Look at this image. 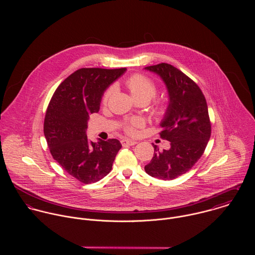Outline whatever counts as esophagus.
Listing matches in <instances>:
<instances>
[{"instance_id":"esophagus-1","label":"esophagus","mask_w":255,"mask_h":255,"mask_svg":"<svg viewBox=\"0 0 255 255\" xmlns=\"http://www.w3.org/2000/svg\"><path fill=\"white\" fill-rule=\"evenodd\" d=\"M122 144L124 146L126 145H135L137 142L136 141H134V140H131V139H128V138H125V139H123L122 141Z\"/></svg>"}]
</instances>
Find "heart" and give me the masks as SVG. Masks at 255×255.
Returning <instances> with one entry per match:
<instances>
[{
    "mask_svg": "<svg viewBox=\"0 0 255 255\" xmlns=\"http://www.w3.org/2000/svg\"><path fill=\"white\" fill-rule=\"evenodd\" d=\"M126 84L135 100L146 99L147 101H149L157 93V86L154 83V81L143 74H133L129 76L126 81ZM113 91H114V87H109L105 91L102 98L103 104H106L108 102ZM166 111H167V106L164 103H158L154 108V114L160 118L166 114ZM142 126H143V121L141 119L133 118L127 123L125 128L127 132L133 134L135 132V128H140Z\"/></svg>",
    "mask_w": 255,
    "mask_h": 255,
    "instance_id": "obj_1",
    "label": "heart"
}]
</instances>
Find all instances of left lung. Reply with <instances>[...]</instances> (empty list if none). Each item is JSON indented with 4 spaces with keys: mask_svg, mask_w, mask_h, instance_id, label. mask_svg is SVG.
Wrapping results in <instances>:
<instances>
[{
    "mask_svg": "<svg viewBox=\"0 0 255 255\" xmlns=\"http://www.w3.org/2000/svg\"><path fill=\"white\" fill-rule=\"evenodd\" d=\"M144 69L158 74L167 87L169 105L160 123V136L171 144L163 151L153 144L154 155L144 170L153 178L171 181L202 156L211 135L208 107L198 85L177 68L162 63Z\"/></svg>",
    "mask_w": 255,
    "mask_h": 255,
    "instance_id": "8db88e82",
    "label": "left lung"
}]
</instances>
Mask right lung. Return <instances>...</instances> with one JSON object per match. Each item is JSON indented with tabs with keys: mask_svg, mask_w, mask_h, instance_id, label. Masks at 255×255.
Segmentation results:
<instances>
[{
	"mask_svg": "<svg viewBox=\"0 0 255 255\" xmlns=\"http://www.w3.org/2000/svg\"><path fill=\"white\" fill-rule=\"evenodd\" d=\"M127 71L80 69L56 89L46 111L44 135L53 158L83 183L100 181L112 170L122 144L118 139H87L89 115L97 113L105 90Z\"/></svg>",
	"mask_w": 255,
	"mask_h": 255,
	"instance_id": "add662e5",
	"label": "right lung"
}]
</instances>
